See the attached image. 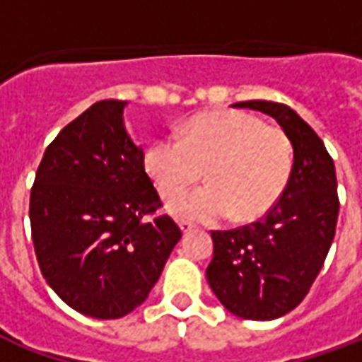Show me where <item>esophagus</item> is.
I'll list each match as a JSON object with an SVG mask.
<instances>
[{
    "instance_id": "obj_1",
    "label": "esophagus",
    "mask_w": 362,
    "mask_h": 362,
    "mask_svg": "<svg viewBox=\"0 0 362 362\" xmlns=\"http://www.w3.org/2000/svg\"><path fill=\"white\" fill-rule=\"evenodd\" d=\"M180 228H182V233H184V235H192V233H194L197 227H196V225H192V223H188V221H182Z\"/></svg>"
}]
</instances>
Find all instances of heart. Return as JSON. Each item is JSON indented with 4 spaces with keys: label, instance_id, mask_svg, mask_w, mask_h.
I'll list each match as a JSON object with an SVG mask.
<instances>
[{
    "label": "heart",
    "instance_id": "heart-1",
    "mask_svg": "<svg viewBox=\"0 0 362 362\" xmlns=\"http://www.w3.org/2000/svg\"><path fill=\"white\" fill-rule=\"evenodd\" d=\"M206 168L210 184L168 205L174 217L197 223L235 217L254 219L272 207L287 186L293 149L283 129L264 126L238 110L207 112L165 135L145 151V168L158 194L180 196Z\"/></svg>",
    "mask_w": 362,
    "mask_h": 362
}]
</instances>
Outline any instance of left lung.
<instances>
[{"label": "left lung", "mask_w": 362, "mask_h": 362, "mask_svg": "<svg viewBox=\"0 0 362 362\" xmlns=\"http://www.w3.org/2000/svg\"><path fill=\"white\" fill-rule=\"evenodd\" d=\"M272 116L293 145V168L277 204L250 225L213 230L207 283L244 320H275L303 303L334 243L339 199L334 160L316 132L287 104H233Z\"/></svg>", "instance_id": "8db88e82"}]
</instances>
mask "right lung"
<instances>
[{
    "label": "right lung",
    "instance_id": "obj_1",
    "mask_svg": "<svg viewBox=\"0 0 362 362\" xmlns=\"http://www.w3.org/2000/svg\"><path fill=\"white\" fill-rule=\"evenodd\" d=\"M100 100L48 145L30 189V228L46 283L74 310L116 320L145 303L182 238L124 124Z\"/></svg>",
    "mask_w": 362,
    "mask_h": 362
}]
</instances>
